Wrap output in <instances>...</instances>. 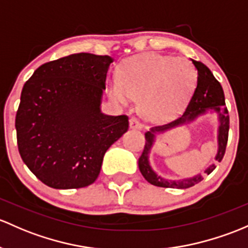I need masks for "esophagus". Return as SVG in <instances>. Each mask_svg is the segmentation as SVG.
Wrapping results in <instances>:
<instances>
[{"label":"esophagus","instance_id":"esophagus-1","mask_svg":"<svg viewBox=\"0 0 248 248\" xmlns=\"http://www.w3.org/2000/svg\"><path fill=\"white\" fill-rule=\"evenodd\" d=\"M129 126H131L132 129H138V131H141L144 128V124L137 119V117H132L131 121H129Z\"/></svg>","mask_w":248,"mask_h":248}]
</instances>
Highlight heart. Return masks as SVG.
I'll list each match as a JSON object with an SVG mask.
<instances>
[{
  "label": "heart",
  "mask_w": 248,
  "mask_h": 248,
  "mask_svg": "<svg viewBox=\"0 0 248 248\" xmlns=\"http://www.w3.org/2000/svg\"><path fill=\"white\" fill-rule=\"evenodd\" d=\"M119 82L110 95L122 104L140 98V109L150 120H163L181 110L197 84V71L186 58L145 53L124 59L117 69Z\"/></svg>",
  "instance_id": "obj_1"
}]
</instances>
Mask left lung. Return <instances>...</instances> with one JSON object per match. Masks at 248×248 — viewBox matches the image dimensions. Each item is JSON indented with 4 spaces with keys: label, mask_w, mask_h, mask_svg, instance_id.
<instances>
[{
    "label": "left lung",
    "mask_w": 248,
    "mask_h": 248,
    "mask_svg": "<svg viewBox=\"0 0 248 248\" xmlns=\"http://www.w3.org/2000/svg\"><path fill=\"white\" fill-rule=\"evenodd\" d=\"M195 67L197 69V85L187 103L186 113L183 114L179 119L174 120L168 124L163 126H155L145 134V147L142 151L141 155L139 158V170L144 178L148 183L153 184L155 186L160 187H173V189H186V187L194 186L195 184L200 183L203 181V177L201 174L192 177V178L182 179V181H169V179L161 178L158 176L148 163V153H150L151 147H152L153 141H155V133H161L166 129L173 128V127L179 126V124H186V122L192 121L195 117H197L200 114L205 113L207 110H215L220 115L218 120V151L216 155V160H222L223 155L226 152V146L228 141V131H229V115L228 110L226 108L225 103V93H223L222 87L218 83V80L214 77L209 69L205 66L203 62L192 61ZM215 169V165L209 166L205 170V173H212Z\"/></svg>",
    "instance_id": "left-lung-1"
}]
</instances>
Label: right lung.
I'll list each match as a JSON object with an SVG mask.
<instances>
[{"label":"right lung","instance_id":"right-lung-1","mask_svg":"<svg viewBox=\"0 0 248 248\" xmlns=\"http://www.w3.org/2000/svg\"><path fill=\"white\" fill-rule=\"evenodd\" d=\"M109 56L76 53L45 62L25 83L15 128L19 153L54 189L93 184L104 153L127 132L128 116L101 113Z\"/></svg>","mask_w":248,"mask_h":248}]
</instances>
